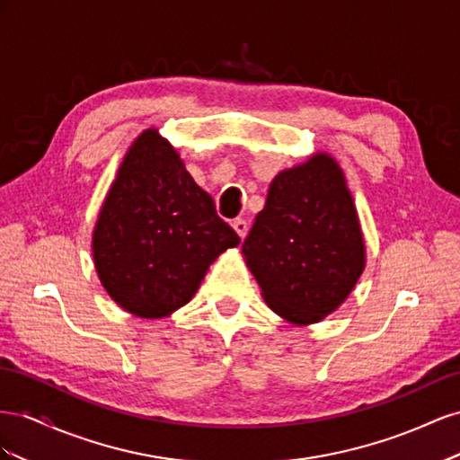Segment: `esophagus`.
<instances>
[{
    "label": "esophagus",
    "mask_w": 460,
    "mask_h": 460,
    "mask_svg": "<svg viewBox=\"0 0 460 460\" xmlns=\"http://www.w3.org/2000/svg\"><path fill=\"white\" fill-rule=\"evenodd\" d=\"M233 229L237 231V234L241 239H244L246 237V231H248V223H246V219H243V217H237L233 221Z\"/></svg>",
    "instance_id": "34e87169"
}]
</instances>
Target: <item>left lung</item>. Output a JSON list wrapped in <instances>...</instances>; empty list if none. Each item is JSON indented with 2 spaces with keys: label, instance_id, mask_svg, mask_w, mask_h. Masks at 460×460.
I'll return each instance as SVG.
<instances>
[{
  "label": "left lung",
  "instance_id": "1",
  "mask_svg": "<svg viewBox=\"0 0 460 460\" xmlns=\"http://www.w3.org/2000/svg\"><path fill=\"white\" fill-rule=\"evenodd\" d=\"M243 254L266 305L287 322L316 323L343 305L364 271L366 246L345 173L330 154L275 175Z\"/></svg>",
  "mask_w": 460,
  "mask_h": 460
}]
</instances>
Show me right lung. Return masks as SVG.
Returning <instances> with one entry per match:
<instances>
[{
  "label": "right lung",
  "instance_id": "obj_1",
  "mask_svg": "<svg viewBox=\"0 0 460 460\" xmlns=\"http://www.w3.org/2000/svg\"><path fill=\"white\" fill-rule=\"evenodd\" d=\"M241 243L157 128L130 144L92 233L108 295L133 316L157 320L185 306L209 264Z\"/></svg>",
  "mask_w": 460,
  "mask_h": 460
}]
</instances>
